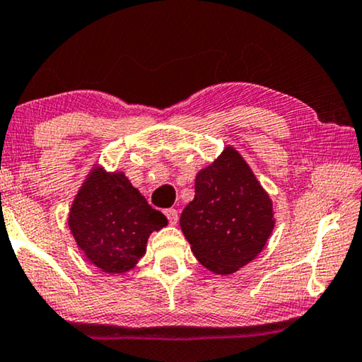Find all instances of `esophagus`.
Instances as JSON below:
<instances>
[{"instance_id":"1","label":"esophagus","mask_w":362,"mask_h":362,"mask_svg":"<svg viewBox=\"0 0 362 362\" xmlns=\"http://www.w3.org/2000/svg\"><path fill=\"white\" fill-rule=\"evenodd\" d=\"M165 216L172 226H175L177 223H179V213H177V209H172V208L165 209Z\"/></svg>"}]
</instances>
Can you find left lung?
I'll list each match as a JSON object with an SVG mask.
<instances>
[{"label":"left lung","instance_id":"obj_1","mask_svg":"<svg viewBox=\"0 0 362 362\" xmlns=\"http://www.w3.org/2000/svg\"><path fill=\"white\" fill-rule=\"evenodd\" d=\"M273 202L234 146L197 174L195 198L180 229L197 260L216 274H233L255 260L274 229Z\"/></svg>","mask_w":362,"mask_h":362}]
</instances>
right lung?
Segmentation results:
<instances>
[{
  "instance_id": "add662e5",
  "label": "right lung",
  "mask_w": 362,
  "mask_h": 362,
  "mask_svg": "<svg viewBox=\"0 0 362 362\" xmlns=\"http://www.w3.org/2000/svg\"><path fill=\"white\" fill-rule=\"evenodd\" d=\"M167 226L125 172L90 167L68 213V228L79 250L109 274L133 269L146 253L149 235Z\"/></svg>"
}]
</instances>
